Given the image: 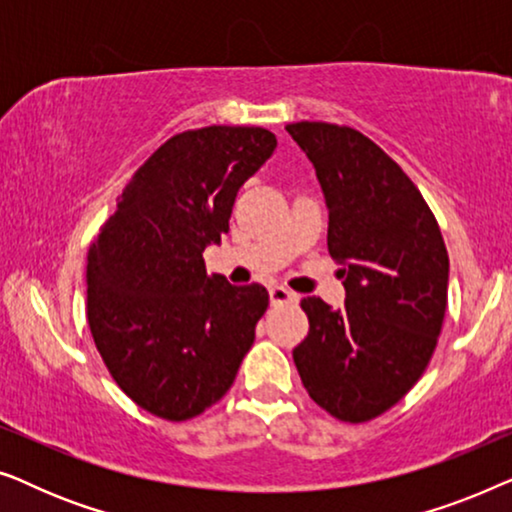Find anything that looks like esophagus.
Wrapping results in <instances>:
<instances>
[{
  "instance_id": "1",
  "label": "esophagus",
  "mask_w": 512,
  "mask_h": 512,
  "mask_svg": "<svg viewBox=\"0 0 512 512\" xmlns=\"http://www.w3.org/2000/svg\"><path fill=\"white\" fill-rule=\"evenodd\" d=\"M270 303L272 305H286L298 303V293L286 289V286H270Z\"/></svg>"
}]
</instances>
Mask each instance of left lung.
Here are the masks:
<instances>
[{
	"instance_id": "8db88e82",
	"label": "left lung",
	"mask_w": 512,
	"mask_h": 512,
	"mask_svg": "<svg viewBox=\"0 0 512 512\" xmlns=\"http://www.w3.org/2000/svg\"><path fill=\"white\" fill-rule=\"evenodd\" d=\"M328 209V251L345 307L303 298L310 333L293 361L312 401L366 422L401 401L429 366L447 307L450 258L422 193L352 128L291 123Z\"/></svg>"
}]
</instances>
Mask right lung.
Returning <instances> with one entry per match:
<instances>
[{
  "label": "right lung",
  "mask_w": 512,
  "mask_h": 512,
  "mask_svg": "<svg viewBox=\"0 0 512 512\" xmlns=\"http://www.w3.org/2000/svg\"><path fill=\"white\" fill-rule=\"evenodd\" d=\"M265 128L188 130L135 172L88 251V324L118 387L184 422L233 384L268 310L261 284L207 275L240 186L272 156Z\"/></svg>",
  "instance_id": "add662e5"
}]
</instances>
